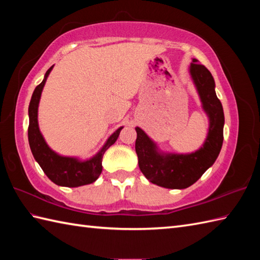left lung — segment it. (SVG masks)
<instances>
[{
    "instance_id": "1",
    "label": "left lung",
    "mask_w": 260,
    "mask_h": 260,
    "mask_svg": "<svg viewBox=\"0 0 260 260\" xmlns=\"http://www.w3.org/2000/svg\"><path fill=\"white\" fill-rule=\"evenodd\" d=\"M190 74L210 121L202 147L190 154H163L144 131L135 128V151L142 173L152 183L168 189H185L196 183L214 163L222 147L224 115L221 102L215 95L213 77L197 59L192 60Z\"/></svg>"
}]
</instances>
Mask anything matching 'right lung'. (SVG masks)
Here are the masks:
<instances>
[{"label":"right lung","mask_w":260,"mask_h":260,"mask_svg":"<svg viewBox=\"0 0 260 260\" xmlns=\"http://www.w3.org/2000/svg\"><path fill=\"white\" fill-rule=\"evenodd\" d=\"M53 66L48 69L45 75V79L42 80L40 85L36 87L35 91L32 93L31 102L29 105V128H27V139L33 157L40 165L43 172L50 179L53 183L60 186L76 187L86 184H90L95 182L98 176L101 175L103 165L102 159L104 153L106 152L109 146H112L116 140L118 139L120 131L123 127L115 132L113 135H110L107 140L106 144L99 151L95 156L87 161H79L76 157H67L61 156L53 152L50 147L47 145V143L40 133L38 125V106L40 102L41 92L45 87L46 80L49 74L52 70Z\"/></svg>","instance_id":"right-lung-1"}]
</instances>
